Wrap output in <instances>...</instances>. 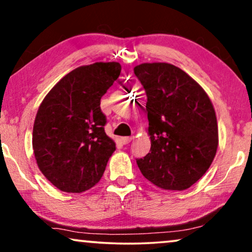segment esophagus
Listing matches in <instances>:
<instances>
[{"label": "esophagus", "mask_w": 252, "mask_h": 252, "mask_svg": "<svg viewBox=\"0 0 252 252\" xmlns=\"http://www.w3.org/2000/svg\"><path fill=\"white\" fill-rule=\"evenodd\" d=\"M132 140H133L132 136H125V137H122V139H120V142H122L123 144H128Z\"/></svg>", "instance_id": "1"}]
</instances>
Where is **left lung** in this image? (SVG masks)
<instances>
[{
	"instance_id": "obj_1",
	"label": "left lung",
	"mask_w": 252,
	"mask_h": 252,
	"mask_svg": "<svg viewBox=\"0 0 252 252\" xmlns=\"http://www.w3.org/2000/svg\"><path fill=\"white\" fill-rule=\"evenodd\" d=\"M134 73L147 94L150 153L141 173L166 190H185L209 170L218 148V124L204 89L168 63H143ZM126 89L125 86H123Z\"/></svg>"
}]
</instances>
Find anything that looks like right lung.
<instances>
[{
  "mask_svg": "<svg viewBox=\"0 0 252 252\" xmlns=\"http://www.w3.org/2000/svg\"><path fill=\"white\" fill-rule=\"evenodd\" d=\"M122 65L77 67L46 95L33 126V151L42 174L62 191L82 192L101 180L116 143L104 132L101 98Z\"/></svg>",
  "mask_w": 252,
  "mask_h": 252,
  "instance_id": "add662e5",
  "label": "right lung"
}]
</instances>
